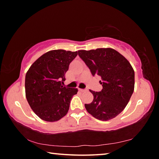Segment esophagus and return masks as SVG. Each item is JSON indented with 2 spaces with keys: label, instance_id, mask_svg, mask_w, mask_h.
Wrapping results in <instances>:
<instances>
[{
  "label": "esophagus",
  "instance_id": "esophagus-1",
  "mask_svg": "<svg viewBox=\"0 0 159 159\" xmlns=\"http://www.w3.org/2000/svg\"><path fill=\"white\" fill-rule=\"evenodd\" d=\"M79 91L80 92H85V91H86L87 90H85V89H80V88H79Z\"/></svg>",
  "mask_w": 159,
  "mask_h": 159
}]
</instances>
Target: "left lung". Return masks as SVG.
<instances>
[{"instance_id":"obj_1","label":"left lung","mask_w":159,"mask_h":159,"mask_svg":"<svg viewBox=\"0 0 159 159\" xmlns=\"http://www.w3.org/2000/svg\"><path fill=\"white\" fill-rule=\"evenodd\" d=\"M79 57L93 76H99L102 90H90L93 102L85 104L88 112L97 119L108 120L115 118L127 105L134 87V72L130 62L112 48L79 50Z\"/></svg>"}]
</instances>
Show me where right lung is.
<instances>
[{
  "label": "right lung",
  "instance_id": "right-lung-1",
  "mask_svg": "<svg viewBox=\"0 0 159 159\" xmlns=\"http://www.w3.org/2000/svg\"><path fill=\"white\" fill-rule=\"evenodd\" d=\"M77 55V51H49L35 61L26 72V98L42 120L57 121L68 112L70 102L78 89L63 84L69 64Z\"/></svg>",
  "mask_w": 159,
  "mask_h": 159
}]
</instances>
